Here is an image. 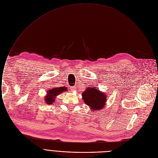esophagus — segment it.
<instances>
[{"label":"esophagus","mask_w":158,"mask_h":158,"mask_svg":"<svg viewBox=\"0 0 158 158\" xmlns=\"http://www.w3.org/2000/svg\"><path fill=\"white\" fill-rule=\"evenodd\" d=\"M71 90H76L75 87H71Z\"/></svg>","instance_id":"esophagus-1"}]
</instances>
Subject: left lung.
<instances>
[{"label": "left lung", "instance_id": "left-lung-1", "mask_svg": "<svg viewBox=\"0 0 158 158\" xmlns=\"http://www.w3.org/2000/svg\"><path fill=\"white\" fill-rule=\"evenodd\" d=\"M82 98L84 102L88 105L92 111L101 110L106 106V94L95 87H89L82 93Z\"/></svg>", "mask_w": 158, "mask_h": 158}]
</instances>
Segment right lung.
<instances>
[{"label":"right lung","instance_id":"1","mask_svg":"<svg viewBox=\"0 0 158 158\" xmlns=\"http://www.w3.org/2000/svg\"><path fill=\"white\" fill-rule=\"evenodd\" d=\"M67 91V88L66 87H57L48 90L47 93V95L45 97V101L47 104H52L55 101L56 96H57L63 92Z\"/></svg>","mask_w":158,"mask_h":158}]
</instances>
